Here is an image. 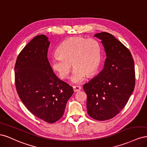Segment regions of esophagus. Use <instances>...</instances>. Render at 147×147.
Returning <instances> with one entry per match:
<instances>
[{"instance_id": "esophagus-1", "label": "esophagus", "mask_w": 147, "mask_h": 147, "mask_svg": "<svg viewBox=\"0 0 147 147\" xmlns=\"http://www.w3.org/2000/svg\"><path fill=\"white\" fill-rule=\"evenodd\" d=\"M73 88H74V91L75 92H78L79 91H80L82 89L81 86H75L73 87Z\"/></svg>"}]
</instances>
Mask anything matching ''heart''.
<instances>
[{"label": "heart", "instance_id": "1", "mask_svg": "<svg viewBox=\"0 0 147 147\" xmlns=\"http://www.w3.org/2000/svg\"><path fill=\"white\" fill-rule=\"evenodd\" d=\"M59 55L51 57V64L59 77L65 78L69 75L71 64L74 69L70 81L78 84L87 75H91L98 69L101 61V46L94 38L81 37H70L57 48Z\"/></svg>", "mask_w": 147, "mask_h": 147}]
</instances>
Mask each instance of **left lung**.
Returning <instances> with one entry per match:
<instances>
[{
	"label": "left lung",
	"mask_w": 147,
	"mask_h": 147,
	"mask_svg": "<svg viewBox=\"0 0 147 147\" xmlns=\"http://www.w3.org/2000/svg\"><path fill=\"white\" fill-rule=\"evenodd\" d=\"M106 53L104 68L83 86L87 112L99 121L113 118L124 107L135 86L134 62L129 50L108 32L94 34Z\"/></svg>",
	"instance_id": "left-lung-1"
}]
</instances>
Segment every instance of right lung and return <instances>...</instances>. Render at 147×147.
<instances>
[{
    "label": "right lung",
    "mask_w": 147,
    "mask_h": 147,
    "mask_svg": "<svg viewBox=\"0 0 147 147\" xmlns=\"http://www.w3.org/2000/svg\"><path fill=\"white\" fill-rule=\"evenodd\" d=\"M50 42L38 35L21 51L15 65V85L20 99L35 117L53 123L63 116L73 88L54 74L47 58Z\"/></svg>",
    "instance_id": "1"
}]
</instances>
